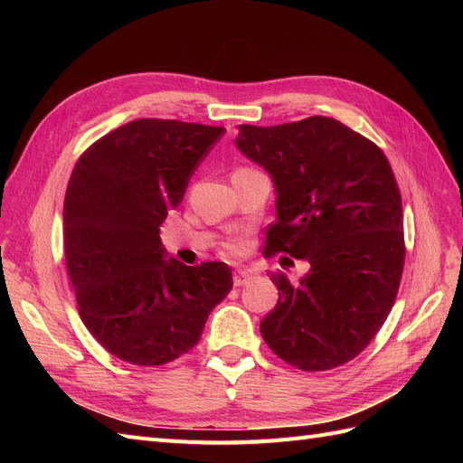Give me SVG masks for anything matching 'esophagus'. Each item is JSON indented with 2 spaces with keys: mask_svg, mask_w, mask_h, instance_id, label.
Wrapping results in <instances>:
<instances>
[{
  "mask_svg": "<svg viewBox=\"0 0 463 463\" xmlns=\"http://www.w3.org/2000/svg\"><path fill=\"white\" fill-rule=\"evenodd\" d=\"M252 277H254L252 270L239 269V270H234V274H232V284H234V287H244V284H247Z\"/></svg>",
  "mask_w": 463,
  "mask_h": 463,
  "instance_id": "1",
  "label": "esophagus"
}]
</instances>
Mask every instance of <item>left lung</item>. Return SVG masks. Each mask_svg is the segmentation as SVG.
Returning <instances> with one entry per match:
<instances>
[{
    "label": "left lung",
    "instance_id": "left-lung-1",
    "mask_svg": "<svg viewBox=\"0 0 463 463\" xmlns=\"http://www.w3.org/2000/svg\"><path fill=\"white\" fill-rule=\"evenodd\" d=\"M237 146L272 176L277 221L264 254L310 262L260 322L270 350L304 372L338 368L376 336L404 270L402 196L378 145L330 117L239 125Z\"/></svg>",
    "mask_w": 463,
    "mask_h": 463
}]
</instances>
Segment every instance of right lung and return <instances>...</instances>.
<instances>
[{
	"label": "right lung",
	"instance_id": "obj_1",
	"mask_svg": "<svg viewBox=\"0 0 463 463\" xmlns=\"http://www.w3.org/2000/svg\"><path fill=\"white\" fill-rule=\"evenodd\" d=\"M224 127L137 119L87 149L67 184L63 247L83 324L113 356L161 366L201 340L232 288L224 262L165 259L159 226Z\"/></svg>",
	"mask_w": 463,
	"mask_h": 463
}]
</instances>
